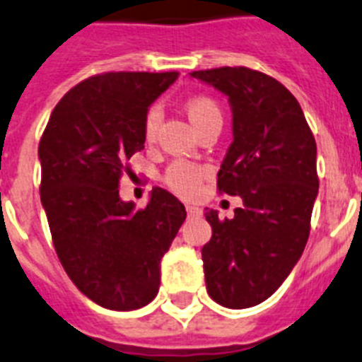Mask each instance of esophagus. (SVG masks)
<instances>
[{
    "label": "esophagus",
    "mask_w": 362,
    "mask_h": 362,
    "mask_svg": "<svg viewBox=\"0 0 362 362\" xmlns=\"http://www.w3.org/2000/svg\"><path fill=\"white\" fill-rule=\"evenodd\" d=\"M187 212H188V216H199L202 214V209L196 205H187Z\"/></svg>",
    "instance_id": "34e87169"
}]
</instances>
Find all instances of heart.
<instances>
[{"label":"heart","instance_id":"1","mask_svg":"<svg viewBox=\"0 0 362 362\" xmlns=\"http://www.w3.org/2000/svg\"><path fill=\"white\" fill-rule=\"evenodd\" d=\"M188 119L192 120V124L196 126L197 132H202L209 124L221 120V110H219L218 102L211 97L199 95V97L188 98L185 104ZM160 107L150 106L144 115L143 120V135L148 143H151L157 135V129L160 124ZM206 177V170L199 165L188 163V160H174L172 165L166 168L163 181L172 192L179 194V196H194L197 192V188L202 185L203 179Z\"/></svg>","mask_w":362,"mask_h":362}]
</instances>
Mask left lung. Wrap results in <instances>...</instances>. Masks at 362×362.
Segmentation results:
<instances>
[{
	"label": "left lung",
	"instance_id": "left-lung-1",
	"mask_svg": "<svg viewBox=\"0 0 362 362\" xmlns=\"http://www.w3.org/2000/svg\"><path fill=\"white\" fill-rule=\"evenodd\" d=\"M190 75L225 93L234 141L218 172L219 194L240 196L233 219L206 211L211 242L203 245L212 300L245 310L267 300L302 256L319 194L317 143L302 107L273 76L249 67Z\"/></svg>",
	"mask_w": 362,
	"mask_h": 362
}]
</instances>
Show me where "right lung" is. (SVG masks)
Wrapping results in <instances>:
<instances>
[{
  "instance_id": "right-lung-1",
  "label": "right lung",
  "mask_w": 362,
  "mask_h": 362,
  "mask_svg": "<svg viewBox=\"0 0 362 362\" xmlns=\"http://www.w3.org/2000/svg\"><path fill=\"white\" fill-rule=\"evenodd\" d=\"M177 71H111L82 80L60 98L40 139V197L67 276L95 304L139 310L159 291L160 258L187 218L163 188L146 209L119 197L128 160L144 148L148 106Z\"/></svg>"
}]
</instances>
